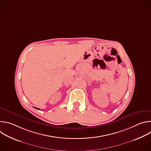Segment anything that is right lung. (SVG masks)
Masks as SVG:
<instances>
[{
  "mask_svg": "<svg viewBox=\"0 0 151 151\" xmlns=\"http://www.w3.org/2000/svg\"><path fill=\"white\" fill-rule=\"evenodd\" d=\"M35 108H36V109H39V110H40L39 109H38V108H36V107H35Z\"/></svg>",
  "mask_w": 151,
  "mask_h": 151,
  "instance_id": "add662e5",
  "label": "right lung"
}]
</instances>
